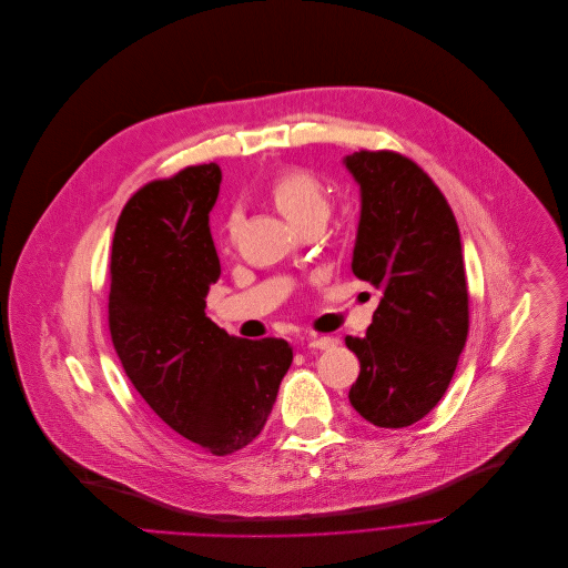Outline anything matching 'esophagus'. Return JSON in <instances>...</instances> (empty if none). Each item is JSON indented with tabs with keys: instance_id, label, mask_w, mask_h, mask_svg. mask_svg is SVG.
Wrapping results in <instances>:
<instances>
[{
	"instance_id": "34e87169",
	"label": "esophagus",
	"mask_w": 568,
	"mask_h": 568,
	"mask_svg": "<svg viewBox=\"0 0 568 568\" xmlns=\"http://www.w3.org/2000/svg\"><path fill=\"white\" fill-rule=\"evenodd\" d=\"M335 345V339L328 335H317V333H308L306 335V347L308 349H328Z\"/></svg>"
}]
</instances>
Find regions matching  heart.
I'll return each mask as SVG.
<instances>
[{
	"label": "heart",
	"instance_id": "b5f03b06",
	"mask_svg": "<svg viewBox=\"0 0 568 568\" xmlns=\"http://www.w3.org/2000/svg\"><path fill=\"white\" fill-rule=\"evenodd\" d=\"M268 194L280 207V212L295 225L313 219V216H326L328 212V196L317 179H313L304 170H288L277 174L271 185ZM237 231V214H231L225 221V233L233 237Z\"/></svg>",
	"mask_w": 568,
	"mask_h": 568
}]
</instances>
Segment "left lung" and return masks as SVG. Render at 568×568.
<instances>
[{
    "mask_svg": "<svg viewBox=\"0 0 568 568\" xmlns=\"http://www.w3.org/2000/svg\"><path fill=\"white\" fill-rule=\"evenodd\" d=\"M361 185L352 271L383 295L365 337L354 409L378 427H407L443 398L468 337V286L455 214L432 179L394 152L343 159Z\"/></svg>",
    "mask_w": 568,
    "mask_h": 568,
    "instance_id": "8db88e82",
    "label": "left lung"
}]
</instances>
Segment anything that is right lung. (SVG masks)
<instances>
[{
    "mask_svg": "<svg viewBox=\"0 0 568 568\" xmlns=\"http://www.w3.org/2000/svg\"><path fill=\"white\" fill-rule=\"evenodd\" d=\"M219 185L216 163L194 165L128 201L111 246L109 331L159 418L223 457L264 429L293 349L229 335L205 315L221 275L210 235Z\"/></svg>",
    "mask_w": 568,
    "mask_h": 568,
    "instance_id": "obj_1",
    "label": "right lung"
}]
</instances>
